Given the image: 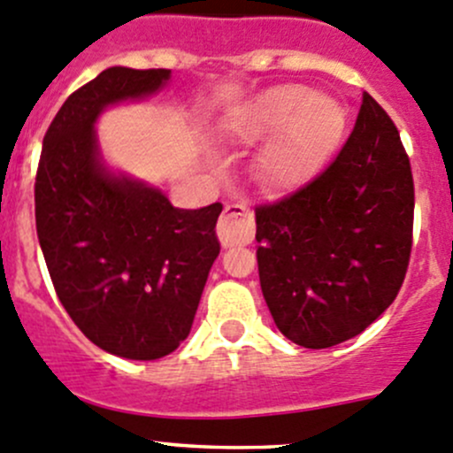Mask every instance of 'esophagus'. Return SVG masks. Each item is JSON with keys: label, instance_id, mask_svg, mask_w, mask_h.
Segmentation results:
<instances>
[{"label": "esophagus", "instance_id": "esophagus-1", "mask_svg": "<svg viewBox=\"0 0 453 453\" xmlns=\"http://www.w3.org/2000/svg\"><path fill=\"white\" fill-rule=\"evenodd\" d=\"M255 235V216L253 209L244 203L226 204L220 222H218V237L222 246H244Z\"/></svg>", "mask_w": 453, "mask_h": 453}]
</instances>
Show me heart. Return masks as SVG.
Instances as JSON below:
<instances>
[{
  "label": "heart",
  "mask_w": 453,
  "mask_h": 453,
  "mask_svg": "<svg viewBox=\"0 0 453 453\" xmlns=\"http://www.w3.org/2000/svg\"><path fill=\"white\" fill-rule=\"evenodd\" d=\"M347 128V113L327 96L303 85H279L250 102L244 115L246 137L261 139L279 133L265 155L274 183H296L319 170L338 148Z\"/></svg>",
  "instance_id": "1"
}]
</instances>
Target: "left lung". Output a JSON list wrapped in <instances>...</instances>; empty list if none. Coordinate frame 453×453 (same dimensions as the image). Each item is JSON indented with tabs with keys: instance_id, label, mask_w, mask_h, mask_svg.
Instances as JSON below:
<instances>
[{
	"instance_id": "8db88e82",
	"label": "left lung",
	"mask_w": 453,
	"mask_h": 453,
	"mask_svg": "<svg viewBox=\"0 0 453 453\" xmlns=\"http://www.w3.org/2000/svg\"><path fill=\"white\" fill-rule=\"evenodd\" d=\"M259 283L279 331L305 349L362 334L395 296L412 253L414 180L399 130L365 91L334 161L255 207Z\"/></svg>"
}]
</instances>
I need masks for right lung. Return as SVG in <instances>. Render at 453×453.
Listing matches in <instances>:
<instances>
[{
	"instance_id": "obj_1",
	"label": "right lung",
	"mask_w": 453,
	"mask_h": 453,
	"mask_svg": "<svg viewBox=\"0 0 453 453\" xmlns=\"http://www.w3.org/2000/svg\"><path fill=\"white\" fill-rule=\"evenodd\" d=\"M167 78L170 69H104L60 106L36 170V235L56 295L93 344L128 360H158L188 338L220 253V203L176 209L100 163L102 109Z\"/></svg>"
}]
</instances>
